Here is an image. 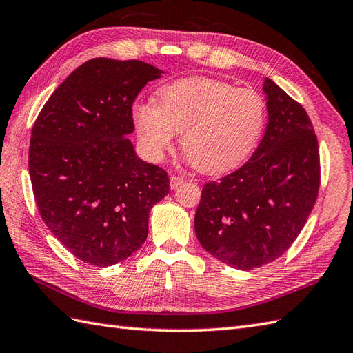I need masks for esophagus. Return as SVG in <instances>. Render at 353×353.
I'll return each instance as SVG.
<instances>
[{"instance_id": "34e87169", "label": "esophagus", "mask_w": 353, "mask_h": 353, "mask_svg": "<svg viewBox=\"0 0 353 353\" xmlns=\"http://www.w3.org/2000/svg\"><path fill=\"white\" fill-rule=\"evenodd\" d=\"M185 182V179L182 176H176V174H171L170 176V186L171 190H177V188Z\"/></svg>"}]
</instances>
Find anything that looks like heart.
<instances>
[{
  "label": "heart",
  "mask_w": 353,
  "mask_h": 353,
  "mask_svg": "<svg viewBox=\"0 0 353 353\" xmlns=\"http://www.w3.org/2000/svg\"><path fill=\"white\" fill-rule=\"evenodd\" d=\"M139 145L161 161L177 132L190 162L204 173H224L250 157L263 134L266 103L256 88L212 78L179 79L159 92V105L132 108Z\"/></svg>",
  "instance_id": "1"
}]
</instances>
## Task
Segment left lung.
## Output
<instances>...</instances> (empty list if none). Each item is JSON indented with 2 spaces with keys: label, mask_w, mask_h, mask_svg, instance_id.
<instances>
[{
  "label": "left lung",
  "mask_w": 353,
  "mask_h": 353,
  "mask_svg": "<svg viewBox=\"0 0 353 353\" xmlns=\"http://www.w3.org/2000/svg\"><path fill=\"white\" fill-rule=\"evenodd\" d=\"M265 135L248 162L203 186L195 212L201 247L228 266L251 270L288 251L321 186L317 137L307 111L272 79L263 83Z\"/></svg>",
  "instance_id": "8db88e82"
}]
</instances>
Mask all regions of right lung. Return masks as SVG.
<instances>
[{"instance_id": "1", "label": "right lung", "mask_w": 353, "mask_h": 353, "mask_svg": "<svg viewBox=\"0 0 353 353\" xmlns=\"http://www.w3.org/2000/svg\"><path fill=\"white\" fill-rule=\"evenodd\" d=\"M162 70L93 59L57 87L31 130L28 168L46 227L77 259L106 268L141 247L167 171L137 157L132 103Z\"/></svg>"}]
</instances>
